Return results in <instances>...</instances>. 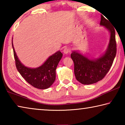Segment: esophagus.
I'll return each instance as SVG.
<instances>
[{
    "mask_svg": "<svg viewBox=\"0 0 125 125\" xmlns=\"http://www.w3.org/2000/svg\"><path fill=\"white\" fill-rule=\"evenodd\" d=\"M63 52H64V53L65 54H68L71 52V50L69 49L68 47H65L64 49H63Z\"/></svg>",
    "mask_w": 125,
    "mask_h": 125,
    "instance_id": "obj_1",
    "label": "esophagus"
}]
</instances>
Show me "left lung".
<instances>
[{
	"label": "left lung",
	"mask_w": 125,
	"mask_h": 125,
	"mask_svg": "<svg viewBox=\"0 0 125 125\" xmlns=\"http://www.w3.org/2000/svg\"><path fill=\"white\" fill-rule=\"evenodd\" d=\"M100 25L104 26L110 32L109 45L105 53L93 60L75 51L71 53L74 64V74L78 81L83 84H92L102 80L112 66L116 54V42L114 27L109 20L101 15Z\"/></svg>",
	"instance_id": "obj_1"
}]
</instances>
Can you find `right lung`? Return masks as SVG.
<instances>
[{
  "label": "right lung",
  "instance_id": "add662e5",
  "mask_svg": "<svg viewBox=\"0 0 125 125\" xmlns=\"http://www.w3.org/2000/svg\"><path fill=\"white\" fill-rule=\"evenodd\" d=\"M16 69L27 83L36 88L45 89L52 85L56 79V69L63 54L58 51L52 55L47 61L36 68L24 66L17 57L12 43Z\"/></svg>",
  "mask_w": 125,
  "mask_h": 125
}]
</instances>
